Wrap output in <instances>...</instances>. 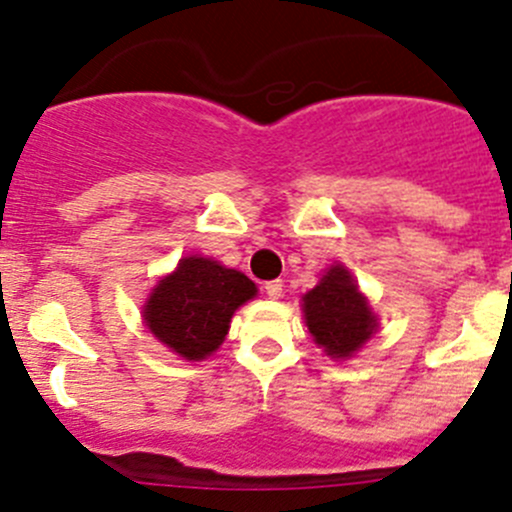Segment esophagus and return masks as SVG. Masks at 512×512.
<instances>
[{"label": "esophagus", "instance_id": "1", "mask_svg": "<svg viewBox=\"0 0 512 512\" xmlns=\"http://www.w3.org/2000/svg\"><path fill=\"white\" fill-rule=\"evenodd\" d=\"M282 280H272V282H267L265 285V292H267V297L270 299H280L282 297Z\"/></svg>", "mask_w": 512, "mask_h": 512}]
</instances>
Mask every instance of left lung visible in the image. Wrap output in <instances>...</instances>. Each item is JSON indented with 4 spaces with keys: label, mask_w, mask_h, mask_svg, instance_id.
<instances>
[{
    "label": "left lung",
    "mask_w": 512,
    "mask_h": 512,
    "mask_svg": "<svg viewBox=\"0 0 512 512\" xmlns=\"http://www.w3.org/2000/svg\"><path fill=\"white\" fill-rule=\"evenodd\" d=\"M302 312L314 344L332 359L354 356L379 327L369 299L344 265L329 267L319 285L304 294Z\"/></svg>",
    "instance_id": "obj_1"
}]
</instances>
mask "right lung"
I'll list each match as a JSON object with an SVG mask.
<instances>
[{
    "label": "right lung",
    "instance_id": "right-lung-1",
    "mask_svg": "<svg viewBox=\"0 0 512 512\" xmlns=\"http://www.w3.org/2000/svg\"><path fill=\"white\" fill-rule=\"evenodd\" d=\"M257 294L255 282L210 257H183L153 287L143 322L160 344L188 361L218 352L237 307Z\"/></svg>",
    "mask_w": 512,
    "mask_h": 512
}]
</instances>
